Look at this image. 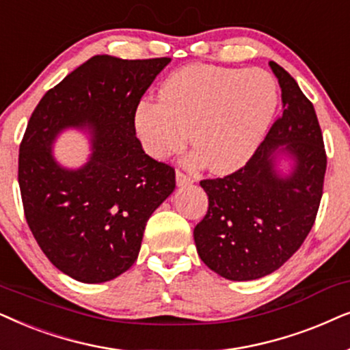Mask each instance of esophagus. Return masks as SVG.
Masks as SVG:
<instances>
[{
    "mask_svg": "<svg viewBox=\"0 0 350 350\" xmlns=\"http://www.w3.org/2000/svg\"><path fill=\"white\" fill-rule=\"evenodd\" d=\"M176 183H178V185H190L193 183V179L183 171H176Z\"/></svg>",
    "mask_w": 350,
    "mask_h": 350,
    "instance_id": "1",
    "label": "esophagus"
}]
</instances>
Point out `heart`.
<instances>
[{
	"label": "heart",
	"instance_id": "b5f03b06",
	"mask_svg": "<svg viewBox=\"0 0 350 350\" xmlns=\"http://www.w3.org/2000/svg\"><path fill=\"white\" fill-rule=\"evenodd\" d=\"M160 99H144L134 109L144 150L163 160L183 150L192 134V160L230 172L253 157L267 134L278 90L265 70L192 64L163 81Z\"/></svg>",
	"mask_w": 350,
	"mask_h": 350
}]
</instances>
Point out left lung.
I'll return each instance as SVG.
<instances>
[{
  "instance_id": "left-lung-1",
  "label": "left lung",
  "mask_w": 350,
  "mask_h": 350,
  "mask_svg": "<svg viewBox=\"0 0 350 350\" xmlns=\"http://www.w3.org/2000/svg\"><path fill=\"white\" fill-rule=\"evenodd\" d=\"M282 88L283 115L245 166L203 179L208 211L193 229L198 256L227 280H256L275 272L304 243L319 211L327 152L314 105L295 78L269 62ZM277 152L295 161L280 176Z\"/></svg>"
}]
</instances>
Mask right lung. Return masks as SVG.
Segmentation results:
<instances>
[{
	"instance_id": "add662e5",
	"label": "right lung",
	"mask_w": 350,
	"mask_h": 350,
	"mask_svg": "<svg viewBox=\"0 0 350 350\" xmlns=\"http://www.w3.org/2000/svg\"><path fill=\"white\" fill-rule=\"evenodd\" d=\"M170 57L94 55L36 105L18 148V187L36 243L60 272L102 283L131 267L152 213L176 187L174 167L144 152L133 115ZM93 129V153L80 170L55 163L65 127Z\"/></svg>"
}]
</instances>
